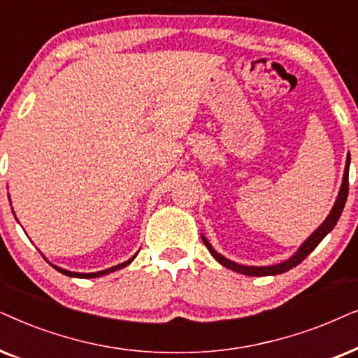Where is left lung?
Here are the masks:
<instances>
[{
    "label": "left lung",
    "mask_w": 358,
    "mask_h": 358,
    "mask_svg": "<svg viewBox=\"0 0 358 358\" xmlns=\"http://www.w3.org/2000/svg\"><path fill=\"white\" fill-rule=\"evenodd\" d=\"M349 165H350V154L347 155L344 178H342L341 192H339V194H337L334 208L331 209V213H329V216L326 217V221H324L321 226H319L316 231H314L313 234L309 236L308 239L303 242V245L296 250V254H294L293 257H289L288 260L282 262V264L270 265V266H247V265L236 264V262L229 260V259H226V257H222L221 254H217V252L213 249V245L209 244L206 237L201 236L204 245L208 247V250L211 252V255L219 262V264L226 266V268H231V270H234V271H237V273H242V275L266 276V275H280V273H285V271L292 270L293 266H296L298 264H301V262L306 259V257L311 254L314 249H316V247L319 245V242H321L324 237H326L329 232L332 231V229H334L337 221H339L341 214H342V211H344V206H345V201H347V194H349Z\"/></svg>",
    "instance_id": "obj_1"
}]
</instances>
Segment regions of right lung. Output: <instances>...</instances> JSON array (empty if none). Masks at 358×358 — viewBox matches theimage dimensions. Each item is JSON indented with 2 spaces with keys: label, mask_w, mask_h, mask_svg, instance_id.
<instances>
[{
  "label": "right lung",
  "mask_w": 358,
  "mask_h": 358,
  "mask_svg": "<svg viewBox=\"0 0 358 358\" xmlns=\"http://www.w3.org/2000/svg\"><path fill=\"white\" fill-rule=\"evenodd\" d=\"M134 259H136V255L132 257V259L127 260V262H124V264L114 265V266H111V268H106V270H101V271H94V273H75V271H69V270H65V268H60V266H55V265H52V266H54L57 271H60V273H64L66 276H75V278H96V276H103V275L111 273V271H116L119 268H124V266L129 265Z\"/></svg>",
  "instance_id": "right-lung-1"
}]
</instances>
